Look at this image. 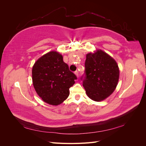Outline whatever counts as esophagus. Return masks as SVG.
Masks as SVG:
<instances>
[{
  "label": "esophagus",
  "mask_w": 146,
  "mask_h": 146,
  "mask_svg": "<svg viewBox=\"0 0 146 146\" xmlns=\"http://www.w3.org/2000/svg\"><path fill=\"white\" fill-rule=\"evenodd\" d=\"M75 74H76V76H77V77H78V70H76V71H75Z\"/></svg>",
  "instance_id": "obj_1"
}]
</instances>
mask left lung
<instances>
[{
  "label": "left lung",
  "mask_w": 146,
  "mask_h": 146,
  "mask_svg": "<svg viewBox=\"0 0 146 146\" xmlns=\"http://www.w3.org/2000/svg\"><path fill=\"white\" fill-rule=\"evenodd\" d=\"M85 74L81 77L89 98L99 102L107 98L116 89L119 70L116 61L107 53L98 50L86 55Z\"/></svg>",
  "instance_id": "8db88e82"
}]
</instances>
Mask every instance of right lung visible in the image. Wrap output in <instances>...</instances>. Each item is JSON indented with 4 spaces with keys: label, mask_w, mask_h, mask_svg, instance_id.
I'll use <instances>...</instances> for the list:
<instances>
[{
    "label": "right lung",
    "mask_w": 146,
    "mask_h": 146,
    "mask_svg": "<svg viewBox=\"0 0 146 146\" xmlns=\"http://www.w3.org/2000/svg\"><path fill=\"white\" fill-rule=\"evenodd\" d=\"M77 77L63 61V56L51 51L39 58L33 66L35 90L45 102L58 105L68 98L69 88Z\"/></svg>",
    "instance_id": "add662e5"
}]
</instances>
